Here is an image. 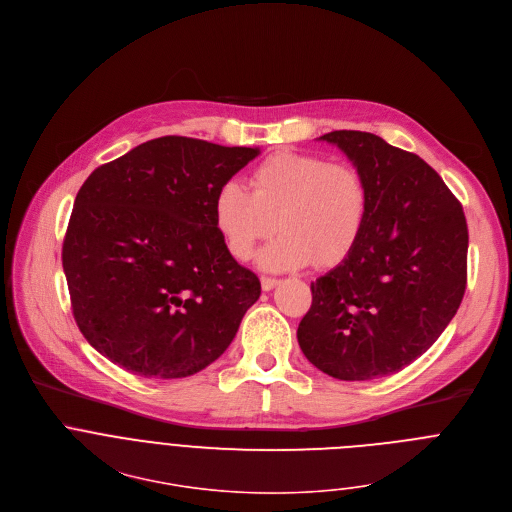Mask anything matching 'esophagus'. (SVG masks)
<instances>
[{"label": "esophagus", "mask_w": 512, "mask_h": 512, "mask_svg": "<svg viewBox=\"0 0 512 512\" xmlns=\"http://www.w3.org/2000/svg\"><path fill=\"white\" fill-rule=\"evenodd\" d=\"M279 283V279H275V277H261V287H263V291H271L275 285Z\"/></svg>", "instance_id": "esophagus-1"}]
</instances>
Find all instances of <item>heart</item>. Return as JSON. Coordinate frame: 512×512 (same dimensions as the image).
<instances>
[{"instance_id": "1", "label": "heart", "mask_w": 512, "mask_h": 512, "mask_svg": "<svg viewBox=\"0 0 512 512\" xmlns=\"http://www.w3.org/2000/svg\"><path fill=\"white\" fill-rule=\"evenodd\" d=\"M368 217L370 187L358 166L293 150L259 162L251 191L225 181L213 199L215 227L239 261L251 259L261 241L281 231L259 255L261 265L273 271L344 263L358 247Z\"/></svg>"}]
</instances>
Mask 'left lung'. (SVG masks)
<instances>
[{
	"label": "left lung",
	"instance_id": "8db88e82",
	"mask_svg": "<svg viewBox=\"0 0 512 512\" xmlns=\"http://www.w3.org/2000/svg\"><path fill=\"white\" fill-rule=\"evenodd\" d=\"M321 140L364 173L370 217L354 253L311 283L297 342L331 378L390 376L436 342L462 303L466 217L418 154L360 130H333Z\"/></svg>",
	"mask_w": 512,
	"mask_h": 512
}]
</instances>
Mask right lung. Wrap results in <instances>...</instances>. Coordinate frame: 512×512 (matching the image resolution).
<instances>
[{
	"label": "right lung",
	"mask_w": 512,
	"mask_h": 512,
	"mask_svg": "<svg viewBox=\"0 0 512 512\" xmlns=\"http://www.w3.org/2000/svg\"><path fill=\"white\" fill-rule=\"evenodd\" d=\"M257 154L160 136L86 179L62 265L74 319L96 352L136 376L173 380L229 348L261 283L227 251L213 199Z\"/></svg>",
	"instance_id": "add662e5"
}]
</instances>
